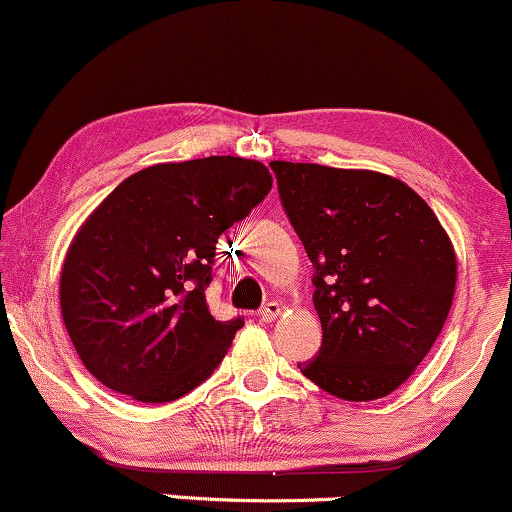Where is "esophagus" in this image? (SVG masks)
Segmentation results:
<instances>
[{
	"label": "esophagus",
	"mask_w": 512,
	"mask_h": 512,
	"mask_svg": "<svg viewBox=\"0 0 512 512\" xmlns=\"http://www.w3.org/2000/svg\"><path fill=\"white\" fill-rule=\"evenodd\" d=\"M281 310H284V305L281 303H276V301H269V303H264L262 305V310H260V317L264 322H274L276 317L281 315Z\"/></svg>",
	"instance_id": "34e87169"
}]
</instances>
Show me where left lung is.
Returning <instances> with one entry per match:
<instances>
[{"mask_svg":"<svg viewBox=\"0 0 512 512\" xmlns=\"http://www.w3.org/2000/svg\"><path fill=\"white\" fill-rule=\"evenodd\" d=\"M269 168L315 269L322 346L298 368L349 402L390 395L424 361L450 313V238L424 199L390 175L289 161Z\"/></svg>","mask_w":512,"mask_h":512,"instance_id":"obj_1","label":"left lung"}]
</instances>
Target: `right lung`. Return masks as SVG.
I'll return each mask as SVG.
<instances>
[{
  "label": "right lung",
  "mask_w": 512,
  "mask_h": 512,
  "mask_svg": "<svg viewBox=\"0 0 512 512\" xmlns=\"http://www.w3.org/2000/svg\"><path fill=\"white\" fill-rule=\"evenodd\" d=\"M269 190L260 161L209 156L139 170L103 199L60 279L64 327L96 380L161 404L214 373L245 325L207 305L216 243Z\"/></svg>",
  "instance_id": "obj_1"
}]
</instances>
